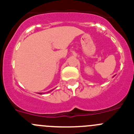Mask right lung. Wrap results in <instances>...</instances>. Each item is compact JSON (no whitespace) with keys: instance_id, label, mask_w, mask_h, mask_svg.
Masks as SVG:
<instances>
[{"instance_id":"right-lung-1","label":"right lung","mask_w":134,"mask_h":134,"mask_svg":"<svg viewBox=\"0 0 134 134\" xmlns=\"http://www.w3.org/2000/svg\"><path fill=\"white\" fill-rule=\"evenodd\" d=\"M53 90H52V91H49V92H48V93H49V92H51V91H52ZM39 94H43V93H38Z\"/></svg>"}]
</instances>
